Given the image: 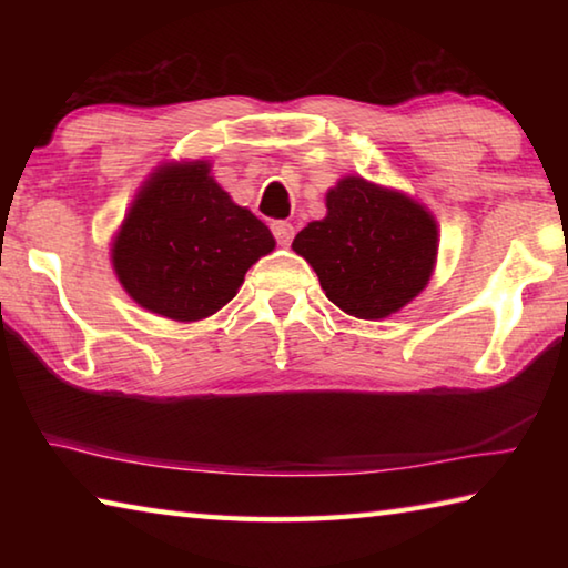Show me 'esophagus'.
Segmentation results:
<instances>
[{"instance_id": "34e87169", "label": "esophagus", "mask_w": 568, "mask_h": 568, "mask_svg": "<svg viewBox=\"0 0 568 568\" xmlns=\"http://www.w3.org/2000/svg\"><path fill=\"white\" fill-rule=\"evenodd\" d=\"M273 227V235L281 245H291L293 237H295V227L287 223V220H275V223L271 225Z\"/></svg>"}]
</instances>
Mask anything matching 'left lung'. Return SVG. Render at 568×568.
I'll return each mask as SVG.
<instances>
[{
	"label": "left lung",
	"instance_id": "1",
	"mask_svg": "<svg viewBox=\"0 0 568 568\" xmlns=\"http://www.w3.org/2000/svg\"><path fill=\"white\" fill-rule=\"evenodd\" d=\"M323 220L293 250L318 275L328 301L361 321H381L423 293L438 257L430 210L396 187L345 175L325 192Z\"/></svg>",
	"mask_w": 568,
	"mask_h": 568
}]
</instances>
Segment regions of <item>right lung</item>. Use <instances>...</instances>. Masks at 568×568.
I'll return each instance as SVG.
<instances>
[{"mask_svg":"<svg viewBox=\"0 0 568 568\" xmlns=\"http://www.w3.org/2000/svg\"><path fill=\"white\" fill-rule=\"evenodd\" d=\"M210 168L180 160L150 172L110 245L124 293L178 323L215 315L275 250L271 227L233 203Z\"/></svg>","mask_w":568,"mask_h":568,"instance_id":"add662e5","label":"right lung"}]
</instances>
